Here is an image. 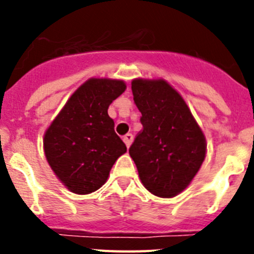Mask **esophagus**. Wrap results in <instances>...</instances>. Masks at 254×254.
I'll return each instance as SVG.
<instances>
[{"label":"esophagus","instance_id":"obj_1","mask_svg":"<svg viewBox=\"0 0 254 254\" xmlns=\"http://www.w3.org/2000/svg\"><path fill=\"white\" fill-rule=\"evenodd\" d=\"M123 141H125L126 146L129 147V146H131L132 141H133V134H132V133L125 134V136H123Z\"/></svg>","mask_w":254,"mask_h":254}]
</instances>
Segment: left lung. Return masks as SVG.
Here are the masks:
<instances>
[{"instance_id": "1", "label": "left lung", "mask_w": 254, "mask_h": 254, "mask_svg": "<svg viewBox=\"0 0 254 254\" xmlns=\"http://www.w3.org/2000/svg\"><path fill=\"white\" fill-rule=\"evenodd\" d=\"M142 129L129 155L142 185L159 197L185 190L205 160L206 141L183 98L164 80H133Z\"/></svg>"}]
</instances>
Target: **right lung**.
<instances>
[{"label": "right lung", "mask_w": 254, "mask_h": 254, "mask_svg": "<svg viewBox=\"0 0 254 254\" xmlns=\"http://www.w3.org/2000/svg\"><path fill=\"white\" fill-rule=\"evenodd\" d=\"M125 90V82L118 80H87L44 134L47 160L73 193L87 194L99 190L117 159L127 151L108 116L111 103Z\"/></svg>", "instance_id": "1"}]
</instances>
